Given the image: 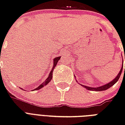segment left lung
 Returning <instances> with one entry per match:
<instances>
[{
  "label": "left lung",
  "mask_w": 125,
  "mask_h": 125,
  "mask_svg": "<svg viewBox=\"0 0 125 125\" xmlns=\"http://www.w3.org/2000/svg\"><path fill=\"white\" fill-rule=\"evenodd\" d=\"M123 68V65H122V67L119 73V74L117 75V76H115V78L112 80L110 82L105 84V85H101V86H99V87H88V86H86V85H83L82 84H80L82 85L83 87H85L88 90H91V91H104V90H106L108 88H110V87H112V85H114L115 83H116L117 81H118L119 78L120 77L121 74V73H122Z\"/></svg>",
  "instance_id": "8db88e82"
}]
</instances>
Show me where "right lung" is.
Here are the masks:
<instances>
[{"label":"right lung","instance_id":"add662e5","mask_svg":"<svg viewBox=\"0 0 125 125\" xmlns=\"http://www.w3.org/2000/svg\"><path fill=\"white\" fill-rule=\"evenodd\" d=\"M61 57L59 56V57H56V58H55L54 59V62H53V67L52 68V70H51V71L50 72V73H49V75L48 76V77H47V78L46 79V80H45V82H43V83H42V84H40V86H38L37 88H36V89H34V90H39V89H40L41 88H42L43 87H44L45 85H47L48 83L50 82V81H51V80H52V72H53V70H54V69L55 66L56 65L57 63H58V60L60 59Z\"/></svg>","mask_w":125,"mask_h":125}]
</instances>
